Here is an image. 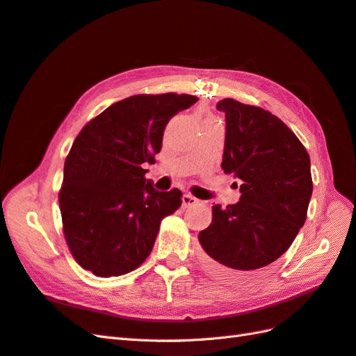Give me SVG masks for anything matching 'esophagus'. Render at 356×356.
Wrapping results in <instances>:
<instances>
[{
    "label": "esophagus",
    "instance_id": "obj_1",
    "mask_svg": "<svg viewBox=\"0 0 356 356\" xmlns=\"http://www.w3.org/2000/svg\"><path fill=\"white\" fill-rule=\"evenodd\" d=\"M197 204V199L191 195H184L182 196V208H188V207H193Z\"/></svg>",
    "mask_w": 356,
    "mask_h": 356
}]
</instances>
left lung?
Here are the masks:
<instances>
[{
    "instance_id": "left-lung-1",
    "label": "left lung",
    "mask_w": 356,
    "mask_h": 356,
    "mask_svg": "<svg viewBox=\"0 0 356 356\" xmlns=\"http://www.w3.org/2000/svg\"><path fill=\"white\" fill-rule=\"evenodd\" d=\"M225 112L222 169L239 181L234 205L213 207V222L199 232L204 261L230 282H250L291 247L304 226L313 193L310 157L275 115L234 99Z\"/></svg>"
}]
</instances>
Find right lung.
<instances>
[{"label":"right lung","mask_w":356,"mask_h":356,"mask_svg":"<svg viewBox=\"0 0 356 356\" xmlns=\"http://www.w3.org/2000/svg\"><path fill=\"white\" fill-rule=\"evenodd\" d=\"M197 97L139 94L113 103L74 139L64 163L60 209L67 245L83 270L122 275L149 256L161 220L182 204L178 188L145 178L169 120Z\"/></svg>","instance_id":"1"}]
</instances>
